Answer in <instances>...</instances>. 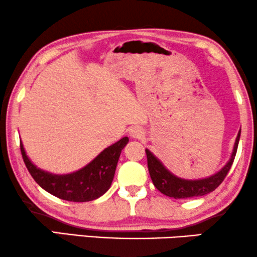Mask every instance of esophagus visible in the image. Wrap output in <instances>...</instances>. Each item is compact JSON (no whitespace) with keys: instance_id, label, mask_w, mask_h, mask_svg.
Masks as SVG:
<instances>
[{"instance_id":"obj_1","label":"esophagus","mask_w":257,"mask_h":257,"mask_svg":"<svg viewBox=\"0 0 257 257\" xmlns=\"http://www.w3.org/2000/svg\"><path fill=\"white\" fill-rule=\"evenodd\" d=\"M129 134H130V136L133 137V139L140 140V139H142V137L144 136V130L141 128V127H134V128L130 129Z\"/></svg>"}]
</instances>
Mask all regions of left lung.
I'll return each mask as SVG.
<instances>
[{
	"mask_svg": "<svg viewBox=\"0 0 257 257\" xmlns=\"http://www.w3.org/2000/svg\"><path fill=\"white\" fill-rule=\"evenodd\" d=\"M240 134L241 130L237 134L232 156H230V160L227 162V164L219 172H216L215 175L202 179L190 180L176 177L161 163V161L158 158H156L151 154V151L146 149L148 169H149V173L154 185L156 186V189L160 192L168 197L175 198V199H186V198L200 197L213 192L223 182V179H225V177L229 171L230 166L233 164L234 158H235L236 155L238 140H240Z\"/></svg>",
	"mask_w": 257,
	"mask_h": 257,
	"instance_id": "left-lung-1",
	"label": "left lung"
}]
</instances>
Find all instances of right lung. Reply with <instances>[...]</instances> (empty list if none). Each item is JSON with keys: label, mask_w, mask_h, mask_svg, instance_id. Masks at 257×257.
I'll list each match as a JSON object with an SVG mask.
<instances>
[{"label": "right lung", "mask_w": 257, "mask_h": 257, "mask_svg": "<svg viewBox=\"0 0 257 257\" xmlns=\"http://www.w3.org/2000/svg\"><path fill=\"white\" fill-rule=\"evenodd\" d=\"M128 142V137H123L106 148L85 168L68 175H52L38 169L28 158L22 142L20 146L25 166L42 189L59 199L85 202L97 199L107 192L113 182L121 151Z\"/></svg>", "instance_id": "1"}]
</instances>
